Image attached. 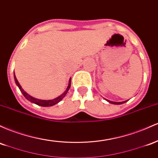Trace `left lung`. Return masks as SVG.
Listing matches in <instances>:
<instances>
[{
  "instance_id": "8db88e82",
  "label": "left lung",
  "mask_w": 158,
  "mask_h": 158,
  "mask_svg": "<svg viewBox=\"0 0 158 158\" xmlns=\"http://www.w3.org/2000/svg\"><path fill=\"white\" fill-rule=\"evenodd\" d=\"M107 101L109 103H110V104H124V103L127 102V101H125V102H111V101L107 100Z\"/></svg>"
}]
</instances>
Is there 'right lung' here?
<instances>
[{
	"label": "right lung",
	"instance_id": "right-lung-1",
	"mask_svg": "<svg viewBox=\"0 0 158 158\" xmlns=\"http://www.w3.org/2000/svg\"><path fill=\"white\" fill-rule=\"evenodd\" d=\"M14 79H15V84L18 86H19V89L21 90V92H22L23 95H24L25 98L27 99L28 101H30V102H32V103H34V104H37V105L39 106H42V107H51V106H53L54 105V104H57V103H59L60 101L62 100L63 98L65 97V95H66V93H68L69 89L70 86H71V80L72 78L69 79V85H68V87H67L66 90L61 95H60L59 97H57V98H54V99H52V100H41V99H37V98H33V97H32L31 95H30L29 94H27L26 93L25 91H24V89H23L22 86H21V85L19 84V81H18V80L16 78V77H15V73H14Z\"/></svg>",
	"mask_w": 158,
	"mask_h": 158
}]
</instances>
